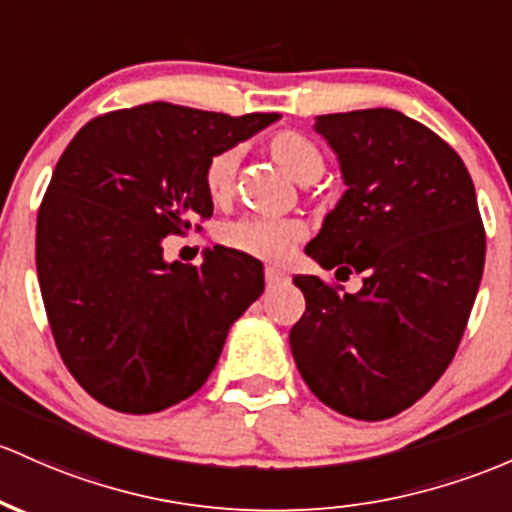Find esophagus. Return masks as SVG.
Listing matches in <instances>:
<instances>
[{"mask_svg": "<svg viewBox=\"0 0 512 512\" xmlns=\"http://www.w3.org/2000/svg\"><path fill=\"white\" fill-rule=\"evenodd\" d=\"M265 279H267L269 289H274V286H282V284L289 282V277H286L284 272H279V269H274V267L265 269Z\"/></svg>", "mask_w": 512, "mask_h": 512, "instance_id": "obj_1", "label": "esophagus"}]
</instances>
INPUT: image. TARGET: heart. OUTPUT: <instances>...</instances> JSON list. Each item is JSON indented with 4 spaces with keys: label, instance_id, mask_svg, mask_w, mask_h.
I'll return each mask as SVG.
<instances>
[{
    "label": "heart",
    "instance_id": "obj_1",
    "mask_svg": "<svg viewBox=\"0 0 512 512\" xmlns=\"http://www.w3.org/2000/svg\"><path fill=\"white\" fill-rule=\"evenodd\" d=\"M274 160L284 167L296 182L311 184L323 177L325 155L306 133L277 131L267 140ZM240 167V148H223L206 162L204 187L213 204H228L235 194ZM306 238V223L299 218H267L245 216L230 221L218 230V240L228 250L243 252L257 260L279 262Z\"/></svg>",
    "mask_w": 512,
    "mask_h": 512
}]
</instances>
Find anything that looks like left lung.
<instances>
[{
    "label": "left lung",
    "mask_w": 512,
    "mask_h": 512,
    "mask_svg": "<svg viewBox=\"0 0 512 512\" xmlns=\"http://www.w3.org/2000/svg\"><path fill=\"white\" fill-rule=\"evenodd\" d=\"M316 131L338 153L347 192L306 252L364 284L345 294L296 274L306 311L291 355L325 406L386 420L435 386L462 342L484 274V221L462 157L401 111L325 114Z\"/></svg>",
    "instance_id": "8db88e82"
}]
</instances>
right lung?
I'll return each instance as SVG.
<instances>
[{"mask_svg":"<svg viewBox=\"0 0 512 512\" xmlns=\"http://www.w3.org/2000/svg\"><path fill=\"white\" fill-rule=\"evenodd\" d=\"M277 119L153 101L84 123L60 155L38 209V284L65 367L106 408L157 413L199 391L265 291L255 257L213 247L189 267L165 262L162 240L211 218L209 157Z\"/></svg>","mask_w":512,"mask_h":512,"instance_id":"add662e5","label":"right lung"}]
</instances>
